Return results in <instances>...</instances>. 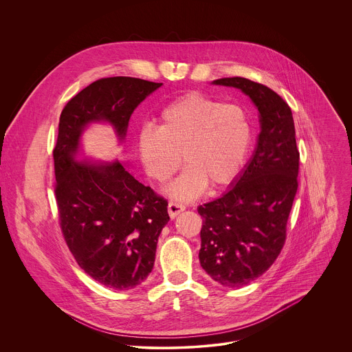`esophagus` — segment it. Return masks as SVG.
<instances>
[{"mask_svg": "<svg viewBox=\"0 0 352 352\" xmlns=\"http://www.w3.org/2000/svg\"><path fill=\"white\" fill-rule=\"evenodd\" d=\"M186 210V206L182 203H176V201H169L168 204V212L170 218H175L176 215H179L182 211Z\"/></svg>", "mask_w": 352, "mask_h": 352, "instance_id": "obj_1", "label": "esophagus"}]
</instances>
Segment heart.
<instances>
[{
  "mask_svg": "<svg viewBox=\"0 0 352 352\" xmlns=\"http://www.w3.org/2000/svg\"><path fill=\"white\" fill-rule=\"evenodd\" d=\"M251 141V120L243 107L188 92L161 109L158 127L141 130L138 151L146 172L158 182L176 172L182 153L188 166L168 192L190 201L207 183L211 187L230 183L247 160Z\"/></svg>",
  "mask_w": 352,
  "mask_h": 352,
  "instance_id": "obj_1",
  "label": "heart"
}]
</instances>
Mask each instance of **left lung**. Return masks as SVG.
I'll use <instances>...</instances> for the list:
<instances>
[{
    "label": "left lung",
    "mask_w": 352,
    "mask_h": 352,
    "mask_svg": "<svg viewBox=\"0 0 352 352\" xmlns=\"http://www.w3.org/2000/svg\"><path fill=\"white\" fill-rule=\"evenodd\" d=\"M212 84L241 89L260 113L261 131L244 172L226 194L198 207L203 270L225 287H241L261 276L285 245L300 151L292 109L276 92L243 77Z\"/></svg>",
    "instance_id": "obj_1"
}]
</instances>
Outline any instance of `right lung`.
<instances>
[{"mask_svg": "<svg viewBox=\"0 0 352 352\" xmlns=\"http://www.w3.org/2000/svg\"><path fill=\"white\" fill-rule=\"evenodd\" d=\"M134 77L100 78L62 109L52 151L55 198L63 239L78 265L115 290L141 285L151 274L168 201L119 162L76 161L80 137L92 122H108L124 140L140 102L160 88Z\"/></svg>", "mask_w": 352, "mask_h": 352, "instance_id": "1", "label": "right lung"}]
</instances>
